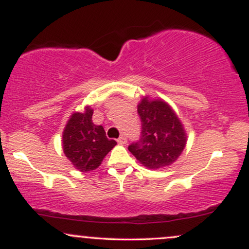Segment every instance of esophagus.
Segmentation results:
<instances>
[{
	"mask_svg": "<svg viewBox=\"0 0 249 249\" xmlns=\"http://www.w3.org/2000/svg\"><path fill=\"white\" fill-rule=\"evenodd\" d=\"M118 144H121V145H124V144H126V142H127V139H126V137L125 136H121L118 138Z\"/></svg>",
	"mask_w": 249,
	"mask_h": 249,
	"instance_id": "esophagus-1",
	"label": "esophagus"
}]
</instances>
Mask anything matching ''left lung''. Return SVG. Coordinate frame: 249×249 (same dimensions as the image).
Instances as JSON below:
<instances>
[{
  "mask_svg": "<svg viewBox=\"0 0 249 249\" xmlns=\"http://www.w3.org/2000/svg\"><path fill=\"white\" fill-rule=\"evenodd\" d=\"M142 122L139 139L128 151L145 167L157 170L178 159L186 145V134L174 111L162 101L144 98L138 105Z\"/></svg>",
  "mask_w": 249,
  "mask_h": 249,
  "instance_id": "1",
  "label": "left lung"
}]
</instances>
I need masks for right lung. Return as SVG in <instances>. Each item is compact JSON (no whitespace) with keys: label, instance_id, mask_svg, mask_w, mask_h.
I'll return each instance as SVG.
<instances>
[{"label":"right lung","instance_id":"1","mask_svg":"<svg viewBox=\"0 0 249 249\" xmlns=\"http://www.w3.org/2000/svg\"><path fill=\"white\" fill-rule=\"evenodd\" d=\"M92 115L90 107L84 113H73L63 132L64 154L82 172L96 170L117 144L107 138L103 126L93 124Z\"/></svg>","mask_w":249,"mask_h":249}]
</instances>
